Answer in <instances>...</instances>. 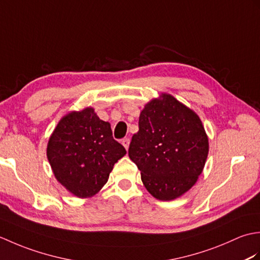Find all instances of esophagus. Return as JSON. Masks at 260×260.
<instances>
[{
    "instance_id": "esophagus-1",
    "label": "esophagus",
    "mask_w": 260,
    "mask_h": 260,
    "mask_svg": "<svg viewBox=\"0 0 260 260\" xmlns=\"http://www.w3.org/2000/svg\"><path fill=\"white\" fill-rule=\"evenodd\" d=\"M129 142H131V140L128 139V137H125V139L121 140V144H123V146L126 148V150H128Z\"/></svg>"
}]
</instances>
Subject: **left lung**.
<instances>
[{
  "mask_svg": "<svg viewBox=\"0 0 260 260\" xmlns=\"http://www.w3.org/2000/svg\"><path fill=\"white\" fill-rule=\"evenodd\" d=\"M128 156L151 194L170 201L196 184L206 164L209 141L201 119L185 105L162 93L141 112Z\"/></svg>",
  "mask_w": 260,
  "mask_h": 260,
  "instance_id": "left-lung-1",
  "label": "left lung"
}]
</instances>
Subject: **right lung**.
Segmentation results:
<instances>
[{
	"mask_svg": "<svg viewBox=\"0 0 260 260\" xmlns=\"http://www.w3.org/2000/svg\"><path fill=\"white\" fill-rule=\"evenodd\" d=\"M126 154L107 121L91 107L60 119L47 146L56 179L78 198H90L106 184L114 164Z\"/></svg>",
	"mask_w": 260,
	"mask_h": 260,
	"instance_id": "right-lung-1",
	"label": "right lung"
}]
</instances>
